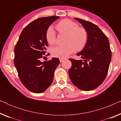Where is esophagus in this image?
Here are the masks:
<instances>
[{
    "mask_svg": "<svg viewBox=\"0 0 121 121\" xmlns=\"http://www.w3.org/2000/svg\"><path fill=\"white\" fill-rule=\"evenodd\" d=\"M64 60H65V59H64V58H60V59H59V60H60V62H63Z\"/></svg>",
    "mask_w": 121,
    "mask_h": 121,
    "instance_id": "esophagus-1",
    "label": "esophagus"
}]
</instances>
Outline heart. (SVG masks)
Wrapping results in <instances>:
<instances>
[{"label": "heart", "instance_id": "heart-1", "mask_svg": "<svg viewBox=\"0 0 121 121\" xmlns=\"http://www.w3.org/2000/svg\"><path fill=\"white\" fill-rule=\"evenodd\" d=\"M56 28L60 33L68 34L64 46H56L51 49L54 57L60 58L67 57L76 49L80 51L84 48L88 40V33L85 28L79 27L78 24L68 19H64L59 22ZM46 39L50 44L56 42V34L52 26L48 28L46 33Z\"/></svg>", "mask_w": 121, "mask_h": 121}]
</instances>
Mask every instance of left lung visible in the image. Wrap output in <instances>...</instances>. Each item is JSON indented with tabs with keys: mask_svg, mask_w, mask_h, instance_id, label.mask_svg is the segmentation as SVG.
I'll return each instance as SVG.
<instances>
[{
	"mask_svg": "<svg viewBox=\"0 0 121 121\" xmlns=\"http://www.w3.org/2000/svg\"><path fill=\"white\" fill-rule=\"evenodd\" d=\"M86 30L88 40L82 51L77 54L81 60L69 59L72 67L69 76L72 83L83 91L94 90L105 80L111 60L108 38L98 26L89 21L75 18Z\"/></svg>",
	"mask_w": 121,
	"mask_h": 121,
	"instance_id": "8db88e82",
	"label": "left lung"
}]
</instances>
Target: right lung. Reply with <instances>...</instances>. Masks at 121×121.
Here are the masks:
<instances>
[{
  "instance_id": "right-lung-1",
  "label": "right lung",
  "mask_w": 121,
  "mask_h": 121,
  "mask_svg": "<svg viewBox=\"0 0 121 121\" xmlns=\"http://www.w3.org/2000/svg\"><path fill=\"white\" fill-rule=\"evenodd\" d=\"M52 16L35 20L26 26L14 49V64L23 85L30 91L41 93L52 83L54 70L59 64L57 58L41 62L48 46L46 33L59 19Z\"/></svg>"
}]
</instances>
